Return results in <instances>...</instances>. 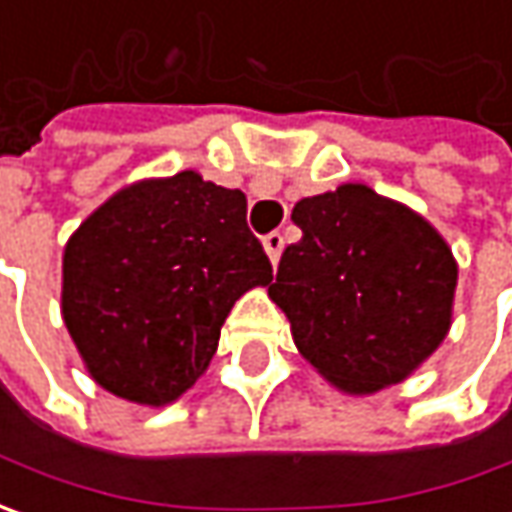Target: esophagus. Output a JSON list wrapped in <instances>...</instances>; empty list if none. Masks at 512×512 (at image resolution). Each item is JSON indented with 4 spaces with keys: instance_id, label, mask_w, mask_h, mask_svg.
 Returning a JSON list of instances; mask_svg holds the SVG:
<instances>
[{
    "instance_id": "obj_1",
    "label": "esophagus",
    "mask_w": 512,
    "mask_h": 512,
    "mask_svg": "<svg viewBox=\"0 0 512 512\" xmlns=\"http://www.w3.org/2000/svg\"><path fill=\"white\" fill-rule=\"evenodd\" d=\"M262 247H265L267 259L276 265L279 262V256H282V247H285V239H282V233H267L265 239H262Z\"/></svg>"
}]
</instances>
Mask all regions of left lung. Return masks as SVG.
Masks as SVG:
<instances>
[{"label": "left lung", "instance_id": "1", "mask_svg": "<svg viewBox=\"0 0 512 512\" xmlns=\"http://www.w3.org/2000/svg\"><path fill=\"white\" fill-rule=\"evenodd\" d=\"M290 219L302 239L285 247L267 296L305 362L347 396L416 373L453 325L459 265L442 233L362 182L307 196Z\"/></svg>", "mask_w": 512, "mask_h": 512}]
</instances>
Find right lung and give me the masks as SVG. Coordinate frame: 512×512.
Masks as SVG:
<instances>
[{"label": "right lung", "mask_w": 512, "mask_h": 512, "mask_svg": "<svg viewBox=\"0 0 512 512\" xmlns=\"http://www.w3.org/2000/svg\"><path fill=\"white\" fill-rule=\"evenodd\" d=\"M245 213L242 190L182 170L125 185L73 230L62 319L93 382L165 407L205 376L230 307L273 282Z\"/></svg>", "instance_id": "1"}]
</instances>
